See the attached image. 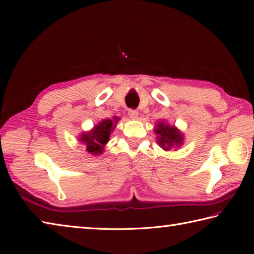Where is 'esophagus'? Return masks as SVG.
Here are the masks:
<instances>
[{
	"instance_id": "esophagus-1",
	"label": "esophagus",
	"mask_w": 254,
	"mask_h": 254,
	"mask_svg": "<svg viewBox=\"0 0 254 254\" xmlns=\"http://www.w3.org/2000/svg\"><path fill=\"white\" fill-rule=\"evenodd\" d=\"M128 117L131 119H137V117H139V112H137L136 110H128Z\"/></svg>"
}]
</instances>
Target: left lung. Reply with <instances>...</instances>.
<instances>
[{
  "mask_svg": "<svg viewBox=\"0 0 254 254\" xmlns=\"http://www.w3.org/2000/svg\"><path fill=\"white\" fill-rule=\"evenodd\" d=\"M154 132L156 134V141L160 147H162L165 151L172 150L173 147H180L183 144L184 136L182 132L174 126H169L168 123L158 122Z\"/></svg>",
  "mask_w": 254,
  "mask_h": 254,
  "instance_id": "1",
  "label": "left lung"
}]
</instances>
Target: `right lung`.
<instances>
[{
    "instance_id": "right-lung-1",
    "label": "right lung",
    "mask_w": 254,
    "mask_h": 254,
    "mask_svg": "<svg viewBox=\"0 0 254 254\" xmlns=\"http://www.w3.org/2000/svg\"><path fill=\"white\" fill-rule=\"evenodd\" d=\"M118 118L107 119L101 121L99 124L92 128L89 132H83L80 136V141L86 146V151L92 155H99L103 153L104 146L110 140L111 132L114 130L115 123L118 122Z\"/></svg>"
}]
</instances>
